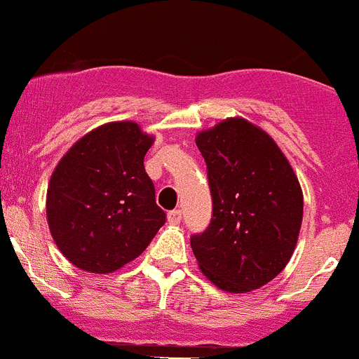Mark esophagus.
Listing matches in <instances>:
<instances>
[{"mask_svg": "<svg viewBox=\"0 0 359 359\" xmlns=\"http://www.w3.org/2000/svg\"><path fill=\"white\" fill-rule=\"evenodd\" d=\"M168 222L171 223V225H178L181 222V211L180 209H172V211L168 212Z\"/></svg>", "mask_w": 359, "mask_h": 359, "instance_id": "obj_1", "label": "esophagus"}]
</instances>
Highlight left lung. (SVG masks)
I'll return each mask as SVG.
<instances>
[{"label":"left lung","instance_id":"left-lung-1","mask_svg":"<svg viewBox=\"0 0 359 359\" xmlns=\"http://www.w3.org/2000/svg\"><path fill=\"white\" fill-rule=\"evenodd\" d=\"M195 143L212 198L208 229L190 237L198 267L225 292L260 288L295 250L304 212L299 180L274 140L244 118L223 120Z\"/></svg>","mask_w":359,"mask_h":359}]
</instances>
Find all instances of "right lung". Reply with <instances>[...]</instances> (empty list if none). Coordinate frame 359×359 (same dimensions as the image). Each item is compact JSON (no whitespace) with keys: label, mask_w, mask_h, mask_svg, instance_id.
Here are the masks:
<instances>
[{"label":"right lung","mask_w":359,"mask_h":359,"mask_svg":"<svg viewBox=\"0 0 359 359\" xmlns=\"http://www.w3.org/2000/svg\"><path fill=\"white\" fill-rule=\"evenodd\" d=\"M151 143L137 123L113 122L85 134L60 158L47 190L48 229L81 271L115 272L165 223L143 164Z\"/></svg>","instance_id":"right-lung-1"}]
</instances>
